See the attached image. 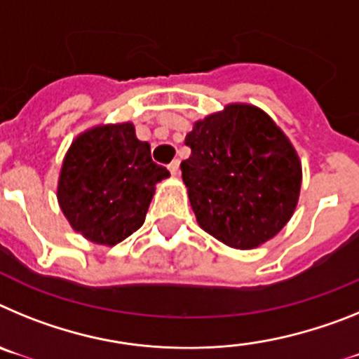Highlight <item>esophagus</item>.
I'll return each instance as SVG.
<instances>
[{
  "label": "esophagus",
  "instance_id": "obj_1",
  "mask_svg": "<svg viewBox=\"0 0 359 359\" xmlns=\"http://www.w3.org/2000/svg\"><path fill=\"white\" fill-rule=\"evenodd\" d=\"M169 170L174 174V176H177V174H180V160H174L172 163L169 165Z\"/></svg>",
  "mask_w": 359,
  "mask_h": 359
}]
</instances>
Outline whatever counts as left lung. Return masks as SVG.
I'll return each mask as SVG.
<instances>
[{
	"mask_svg": "<svg viewBox=\"0 0 359 359\" xmlns=\"http://www.w3.org/2000/svg\"><path fill=\"white\" fill-rule=\"evenodd\" d=\"M182 161L190 207L203 230L236 250L273 239L297 208L302 163L271 116L252 104H228L196 120Z\"/></svg>",
	"mask_w": 359,
	"mask_h": 359,
	"instance_id": "8db88e82",
	"label": "left lung"
}]
</instances>
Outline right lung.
I'll use <instances>...</instances> for the list:
<instances>
[{"instance_id": "right-lung-1", "label": "right lung", "mask_w": 359, "mask_h": 359, "mask_svg": "<svg viewBox=\"0 0 359 359\" xmlns=\"http://www.w3.org/2000/svg\"><path fill=\"white\" fill-rule=\"evenodd\" d=\"M170 172L151 158L131 122L100 123L75 136L57 182V201L84 239L115 246L144 224L156 183Z\"/></svg>"}]
</instances>
